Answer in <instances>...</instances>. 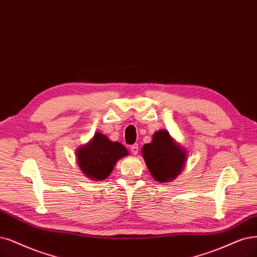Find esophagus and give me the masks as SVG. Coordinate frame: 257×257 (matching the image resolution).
<instances>
[{"label":"esophagus","mask_w":257,"mask_h":257,"mask_svg":"<svg viewBox=\"0 0 257 257\" xmlns=\"http://www.w3.org/2000/svg\"><path fill=\"white\" fill-rule=\"evenodd\" d=\"M130 151L132 155H138L139 153V144H134L130 146Z\"/></svg>","instance_id":"esophagus-1"}]
</instances>
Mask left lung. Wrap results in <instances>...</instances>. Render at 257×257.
<instances>
[{
	"label": "left lung",
	"mask_w": 257,
	"mask_h": 257,
	"mask_svg": "<svg viewBox=\"0 0 257 257\" xmlns=\"http://www.w3.org/2000/svg\"><path fill=\"white\" fill-rule=\"evenodd\" d=\"M150 175L158 182H170L182 172L186 151L170 137L166 130H159L149 144L142 148Z\"/></svg>",
	"instance_id": "1"
}]
</instances>
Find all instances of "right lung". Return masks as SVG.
<instances>
[{
  "label": "right lung",
  "mask_w": 257,
  "mask_h": 257,
  "mask_svg": "<svg viewBox=\"0 0 257 257\" xmlns=\"http://www.w3.org/2000/svg\"><path fill=\"white\" fill-rule=\"evenodd\" d=\"M129 153L118 142H111L106 136L96 132L88 144L76 151L77 163L82 174L92 180L106 179L117 161Z\"/></svg>",
  "instance_id": "add662e5"
}]
</instances>
